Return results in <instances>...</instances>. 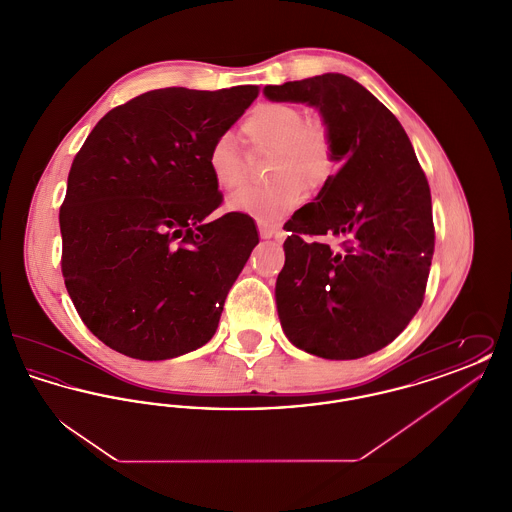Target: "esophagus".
Returning a JSON list of instances; mask_svg holds the SVG:
<instances>
[{
  "label": "esophagus",
  "mask_w": 512,
  "mask_h": 512,
  "mask_svg": "<svg viewBox=\"0 0 512 512\" xmlns=\"http://www.w3.org/2000/svg\"><path fill=\"white\" fill-rule=\"evenodd\" d=\"M257 226H259V234H261V238H263V240H270V238L276 234V228L268 226L265 222H259Z\"/></svg>",
  "instance_id": "34e87169"
}]
</instances>
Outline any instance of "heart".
<instances>
[{"mask_svg":"<svg viewBox=\"0 0 512 512\" xmlns=\"http://www.w3.org/2000/svg\"><path fill=\"white\" fill-rule=\"evenodd\" d=\"M240 132L253 157L270 159L267 188L230 195L228 209L272 224L284 219L303 192L318 190L334 171V138L322 119H305L293 103L265 101L245 115ZM207 169L222 192L245 184L249 161L232 136H219L207 151Z\"/></svg>","mask_w":512,"mask_h":512,"instance_id":"1","label":"heart"}]
</instances>
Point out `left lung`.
<instances>
[{"instance_id":"1","label":"left lung","mask_w":512,"mask_h":512,"mask_svg":"<svg viewBox=\"0 0 512 512\" xmlns=\"http://www.w3.org/2000/svg\"><path fill=\"white\" fill-rule=\"evenodd\" d=\"M265 96L317 107L341 163L288 224L276 280L284 334L322 359L365 357L422 305L436 238L428 180L403 126L353 78L320 74Z\"/></svg>"}]
</instances>
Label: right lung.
Returning a JSON list of instances; mask_svg holds the SVG:
<instances>
[{
    "label": "right lung",
    "mask_w": 512,
    "mask_h": 512,
    "mask_svg": "<svg viewBox=\"0 0 512 512\" xmlns=\"http://www.w3.org/2000/svg\"><path fill=\"white\" fill-rule=\"evenodd\" d=\"M259 96L163 88L115 107L69 172L61 207L67 292L88 330L126 357L205 345L259 238L222 201L207 151Z\"/></svg>",
    "instance_id": "right-lung-1"
}]
</instances>
